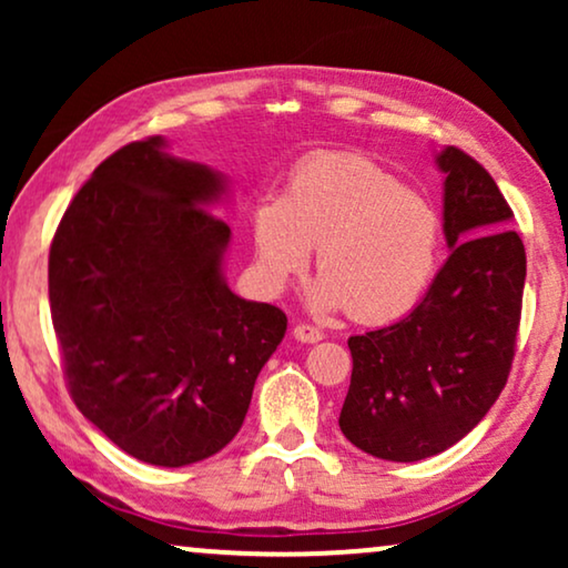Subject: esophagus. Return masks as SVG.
Here are the masks:
<instances>
[{
  "instance_id": "34e87169",
  "label": "esophagus",
  "mask_w": 568,
  "mask_h": 568,
  "mask_svg": "<svg viewBox=\"0 0 568 568\" xmlns=\"http://www.w3.org/2000/svg\"><path fill=\"white\" fill-rule=\"evenodd\" d=\"M292 333H294V338L300 341V344H317V341L325 338V333L321 328H313V325H305V323L294 325Z\"/></svg>"
}]
</instances>
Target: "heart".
Here are the masks:
<instances>
[{
    "label": "heart",
    "mask_w": 568,
    "mask_h": 568,
    "mask_svg": "<svg viewBox=\"0 0 568 568\" xmlns=\"http://www.w3.org/2000/svg\"><path fill=\"white\" fill-rule=\"evenodd\" d=\"M439 216L429 201L359 154H317L297 168L284 196L255 206L253 245L266 290L282 292L310 266L317 313L346 310L354 321L406 315L439 263Z\"/></svg>",
    "instance_id": "1"
}]
</instances>
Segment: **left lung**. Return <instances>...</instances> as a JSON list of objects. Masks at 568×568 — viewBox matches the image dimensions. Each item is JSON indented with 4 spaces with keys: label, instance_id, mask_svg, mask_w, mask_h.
Instances as JSON below:
<instances>
[{
    "label": "left lung",
    "instance_id": "left-lung-1",
    "mask_svg": "<svg viewBox=\"0 0 568 568\" xmlns=\"http://www.w3.org/2000/svg\"><path fill=\"white\" fill-rule=\"evenodd\" d=\"M434 165L445 175V266L406 317L348 338L354 369L338 426L390 463L439 455L476 429L507 385L523 310L525 245L499 185L455 146Z\"/></svg>",
    "mask_w": 568,
    "mask_h": 568
}]
</instances>
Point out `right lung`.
I'll return each mask as SVG.
<instances>
[{
    "instance_id": "add662e5",
    "label": "right lung",
    "mask_w": 568,
    "mask_h": 568,
    "mask_svg": "<svg viewBox=\"0 0 568 568\" xmlns=\"http://www.w3.org/2000/svg\"><path fill=\"white\" fill-rule=\"evenodd\" d=\"M220 170L131 142L82 185L49 255V300L69 393L136 460L183 468L227 447L286 315L237 297L232 232L212 214Z\"/></svg>"
}]
</instances>
